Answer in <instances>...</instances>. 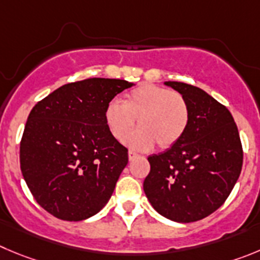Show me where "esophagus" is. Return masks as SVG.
<instances>
[{
	"label": "esophagus",
	"mask_w": 260,
	"mask_h": 260,
	"mask_svg": "<svg viewBox=\"0 0 260 260\" xmlns=\"http://www.w3.org/2000/svg\"><path fill=\"white\" fill-rule=\"evenodd\" d=\"M137 156H138V154H136V152L128 151V159H129V160H133L135 157H137Z\"/></svg>",
	"instance_id": "obj_1"
}]
</instances>
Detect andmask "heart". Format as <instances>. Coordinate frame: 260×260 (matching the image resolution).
Here are the masks:
<instances>
[{"instance_id": "heart-1", "label": "heart", "mask_w": 260, "mask_h": 260, "mask_svg": "<svg viewBox=\"0 0 260 260\" xmlns=\"http://www.w3.org/2000/svg\"><path fill=\"white\" fill-rule=\"evenodd\" d=\"M138 119L139 128L127 132ZM190 122V109L182 94L155 84H141L124 97L113 100L105 109V123L115 140L133 150L146 151L155 144L168 149L185 135Z\"/></svg>"}]
</instances>
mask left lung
Masks as SVG:
<instances>
[{
  "mask_svg": "<svg viewBox=\"0 0 260 260\" xmlns=\"http://www.w3.org/2000/svg\"><path fill=\"white\" fill-rule=\"evenodd\" d=\"M185 97L190 122L177 144L147 157V200L163 217L190 223L208 217L229 198L242 168L239 131L229 109L201 88L164 82Z\"/></svg>",
  "mask_w": 260,
  "mask_h": 260,
  "instance_id": "1",
  "label": "left lung"
}]
</instances>
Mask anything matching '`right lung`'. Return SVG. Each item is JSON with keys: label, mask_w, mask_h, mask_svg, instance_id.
Listing matches in <instances>:
<instances>
[{"label": "right lung", "mask_w": 260, "mask_h": 260, "mask_svg": "<svg viewBox=\"0 0 260 260\" xmlns=\"http://www.w3.org/2000/svg\"><path fill=\"white\" fill-rule=\"evenodd\" d=\"M135 86L88 78L61 86L36 104L20 142V168L36 201L53 217L78 222L100 212L128 164L109 132L105 109Z\"/></svg>", "instance_id": "obj_1"}]
</instances>
